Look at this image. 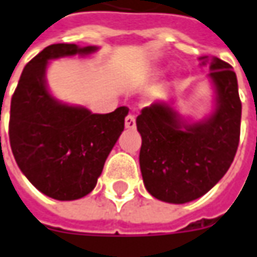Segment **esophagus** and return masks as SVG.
Returning a JSON list of instances; mask_svg holds the SVG:
<instances>
[{
  "mask_svg": "<svg viewBox=\"0 0 257 257\" xmlns=\"http://www.w3.org/2000/svg\"><path fill=\"white\" fill-rule=\"evenodd\" d=\"M136 126V118L135 114H128L126 115V118H125V128L126 129H135Z\"/></svg>",
  "mask_w": 257,
  "mask_h": 257,
  "instance_id": "1",
  "label": "esophagus"
}]
</instances>
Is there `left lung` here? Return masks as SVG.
I'll use <instances>...</instances> for the list:
<instances>
[{"mask_svg":"<svg viewBox=\"0 0 257 257\" xmlns=\"http://www.w3.org/2000/svg\"><path fill=\"white\" fill-rule=\"evenodd\" d=\"M209 69L216 106L208 119L186 125L167 102L145 106L136 118L143 183L158 200L184 204L200 198L224 177L236 155L242 115L236 74L218 57Z\"/></svg>","mask_w":257,"mask_h":257,"instance_id":"obj_1","label":"left lung"}]
</instances>
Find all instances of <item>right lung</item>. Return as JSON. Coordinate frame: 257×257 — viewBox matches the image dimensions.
I'll use <instances>...</instances> for the list:
<instances>
[{"mask_svg":"<svg viewBox=\"0 0 257 257\" xmlns=\"http://www.w3.org/2000/svg\"><path fill=\"white\" fill-rule=\"evenodd\" d=\"M95 50L74 43L45 48L25 66L11 99L8 134L17 165L41 193L60 201L78 200L94 190L129 111L119 106L109 114H91L59 102L48 91L49 60Z\"/></svg>","mask_w":257,"mask_h":257,"instance_id":"1","label":"right lung"}]
</instances>
